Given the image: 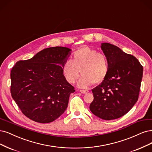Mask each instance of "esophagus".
<instances>
[{"instance_id": "esophagus-1", "label": "esophagus", "mask_w": 152, "mask_h": 152, "mask_svg": "<svg viewBox=\"0 0 152 152\" xmlns=\"http://www.w3.org/2000/svg\"><path fill=\"white\" fill-rule=\"evenodd\" d=\"M79 91L81 93H82V94H86V93H87L88 92V90H84V89H80Z\"/></svg>"}]
</instances>
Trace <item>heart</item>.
I'll list each match as a JSON object with an SVG mask.
<instances>
[{"instance_id": "obj_1", "label": "heart", "mask_w": 152, "mask_h": 152, "mask_svg": "<svg viewBox=\"0 0 152 152\" xmlns=\"http://www.w3.org/2000/svg\"><path fill=\"white\" fill-rule=\"evenodd\" d=\"M62 74L70 83L78 82L80 87L87 88L92 83H100L107 76L109 61L103 53L88 46H83L73 53L71 61L66 60L61 65Z\"/></svg>"}]
</instances>
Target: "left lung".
I'll list each match as a JSON object with an SVG mask.
<instances>
[{
	"label": "left lung",
	"mask_w": 152,
	"mask_h": 152,
	"mask_svg": "<svg viewBox=\"0 0 152 152\" xmlns=\"http://www.w3.org/2000/svg\"><path fill=\"white\" fill-rule=\"evenodd\" d=\"M101 49L109 61V72L92 90L90 110L102 119L113 120L126 114L138 101L143 69L134 56L116 46L104 43Z\"/></svg>",
	"instance_id": "left-lung-1"
}]
</instances>
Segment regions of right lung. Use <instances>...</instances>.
Wrapping results in <instances>:
<instances>
[{
    "instance_id": "right-lung-1",
    "label": "right lung",
    "mask_w": 152,
    "mask_h": 152,
    "mask_svg": "<svg viewBox=\"0 0 152 152\" xmlns=\"http://www.w3.org/2000/svg\"><path fill=\"white\" fill-rule=\"evenodd\" d=\"M70 51L66 47H51L12 67L10 93L27 118L48 123L65 112L70 94L75 91L61 71Z\"/></svg>"
}]
</instances>
